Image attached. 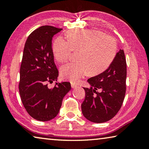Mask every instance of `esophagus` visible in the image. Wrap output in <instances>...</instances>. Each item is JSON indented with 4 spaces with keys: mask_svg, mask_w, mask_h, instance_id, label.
Masks as SVG:
<instances>
[{
    "mask_svg": "<svg viewBox=\"0 0 149 149\" xmlns=\"http://www.w3.org/2000/svg\"><path fill=\"white\" fill-rule=\"evenodd\" d=\"M71 86H72V87L73 89H75V88H77V84H74V83H71Z\"/></svg>",
    "mask_w": 149,
    "mask_h": 149,
    "instance_id": "1",
    "label": "esophagus"
}]
</instances>
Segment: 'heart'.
Segmentation results:
<instances>
[{
  "instance_id": "obj_1",
  "label": "heart",
  "mask_w": 149,
  "mask_h": 149,
  "mask_svg": "<svg viewBox=\"0 0 149 149\" xmlns=\"http://www.w3.org/2000/svg\"><path fill=\"white\" fill-rule=\"evenodd\" d=\"M68 40L58 37L52 49L59 62L68 60L73 51L79 50L78 62H71L60 68L61 76L77 81L89 74H100L107 70L115 58L117 45L115 39L97 30H74L67 35Z\"/></svg>"
}]
</instances>
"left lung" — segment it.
Wrapping results in <instances>:
<instances>
[{
  "label": "left lung",
  "mask_w": 149,
  "mask_h": 149,
  "mask_svg": "<svg viewBox=\"0 0 149 149\" xmlns=\"http://www.w3.org/2000/svg\"><path fill=\"white\" fill-rule=\"evenodd\" d=\"M127 63L123 49L117 53L108 69L88 79L81 111L87 120L97 123L109 121L123 103L126 92ZM100 89V92L97 89Z\"/></svg>",
  "instance_id": "8db88e82"
}]
</instances>
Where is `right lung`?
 <instances>
[{
	"mask_svg": "<svg viewBox=\"0 0 149 149\" xmlns=\"http://www.w3.org/2000/svg\"><path fill=\"white\" fill-rule=\"evenodd\" d=\"M61 30L43 26L29 35L24 45L18 87L25 109L38 121H48L56 117L63 97L71 89L70 83L66 81L56 83L52 88L48 86L58 76L52 40L54 35Z\"/></svg>",
	"mask_w": 149,
	"mask_h": 149,
	"instance_id": "obj_1",
	"label": "right lung"
}]
</instances>
